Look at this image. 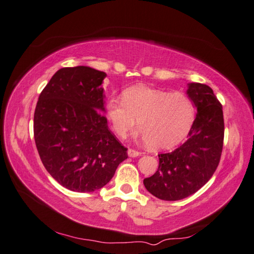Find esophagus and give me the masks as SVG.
<instances>
[{
    "mask_svg": "<svg viewBox=\"0 0 254 254\" xmlns=\"http://www.w3.org/2000/svg\"><path fill=\"white\" fill-rule=\"evenodd\" d=\"M127 155L130 156V157H137V156L142 155V153L141 152H137V150H135V149L130 148V149L127 150Z\"/></svg>",
    "mask_w": 254,
    "mask_h": 254,
    "instance_id": "obj_1",
    "label": "esophagus"
}]
</instances>
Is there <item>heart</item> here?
Returning <instances> with one entry per match:
<instances>
[{
  "mask_svg": "<svg viewBox=\"0 0 254 254\" xmlns=\"http://www.w3.org/2000/svg\"><path fill=\"white\" fill-rule=\"evenodd\" d=\"M106 113L120 137L127 136L137 119L139 133L149 146L166 149L176 146L188 135L196 110L186 94L137 85L123 90L121 99L108 100Z\"/></svg>",
  "mask_w": 254,
  "mask_h": 254,
  "instance_id": "1",
  "label": "heart"
}]
</instances>
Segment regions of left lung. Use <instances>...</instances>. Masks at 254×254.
<instances>
[{"label":"left lung","instance_id":"8db88e82","mask_svg":"<svg viewBox=\"0 0 254 254\" xmlns=\"http://www.w3.org/2000/svg\"><path fill=\"white\" fill-rule=\"evenodd\" d=\"M187 93L197 110L188 139L174 152L159 154L157 171L144 179L147 191L164 201H178L199 190L214 175L222 156V104L205 84H189Z\"/></svg>","mask_w":254,"mask_h":254}]
</instances>
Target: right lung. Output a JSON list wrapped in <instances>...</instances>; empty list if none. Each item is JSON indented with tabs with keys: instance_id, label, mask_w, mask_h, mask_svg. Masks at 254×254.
Instances as JSON below:
<instances>
[{
	"instance_id": "obj_1",
	"label": "right lung",
	"mask_w": 254,
	"mask_h": 254,
	"mask_svg": "<svg viewBox=\"0 0 254 254\" xmlns=\"http://www.w3.org/2000/svg\"><path fill=\"white\" fill-rule=\"evenodd\" d=\"M105 72L88 66L63 67L41 91L34 115V137L47 171L75 192L106 186L127 148L102 115Z\"/></svg>"
}]
</instances>
